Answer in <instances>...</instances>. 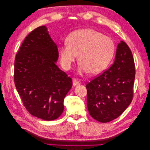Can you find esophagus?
<instances>
[{"instance_id":"obj_1","label":"esophagus","mask_w":150,"mask_h":150,"mask_svg":"<svg viewBox=\"0 0 150 150\" xmlns=\"http://www.w3.org/2000/svg\"><path fill=\"white\" fill-rule=\"evenodd\" d=\"M72 83H73V86H76L78 85H80V82L76 79H74L72 81Z\"/></svg>"}]
</instances>
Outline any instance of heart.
Returning <instances> with one entry per match:
<instances>
[{
	"label": "heart",
	"mask_w": 150,
	"mask_h": 150,
	"mask_svg": "<svg viewBox=\"0 0 150 150\" xmlns=\"http://www.w3.org/2000/svg\"><path fill=\"white\" fill-rule=\"evenodd\" d=\"M116 46L112 39L90 28L80 29L69 34L66 45L58 49L61 66L70 70L78 55L80 73L98 74L108 66L114 57Z\"/></svg>",
	"instance_id": "1"
}]
</instances>
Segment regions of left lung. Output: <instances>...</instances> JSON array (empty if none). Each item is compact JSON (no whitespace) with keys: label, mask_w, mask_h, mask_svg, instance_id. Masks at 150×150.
I'll return each mask as SVG.
<instances>
[{"label":"left lung","mask_w":150,"mask_h":150,"mask_svg":"<svg viewBox=\"0 0 150 150\" xmlns=\"http://www.w3.org/2000/svg\"><path fill=\"white\" fill-rule=\"evenodd\" d=\"M134 80L132 51L126 42L120 41L113 64L86 86L90 116L102 123L119 117L132 102Z\"/></svg>","instance_id":"1"}]
</instances>
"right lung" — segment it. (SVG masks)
I'll return each instance as SVG.
<instances>
[{
	"mask_svg": "<svg viewBox=\"0 0 150 150\" xmlns=\"http://www.w3.org/2000/svg\"><path fill=\"white\" fill-rule=\"evenodd\" d=\"M58 50L41 26L26 36L14 61V84L23 104L30 114L54 120L62 114L64 99L72 81L56 62Z\"/></svg>",
	"mask_w": 150,
	"mask_h": 150,
	"instance_id": "1",
	"label": "right lung"
}]
</instances>
